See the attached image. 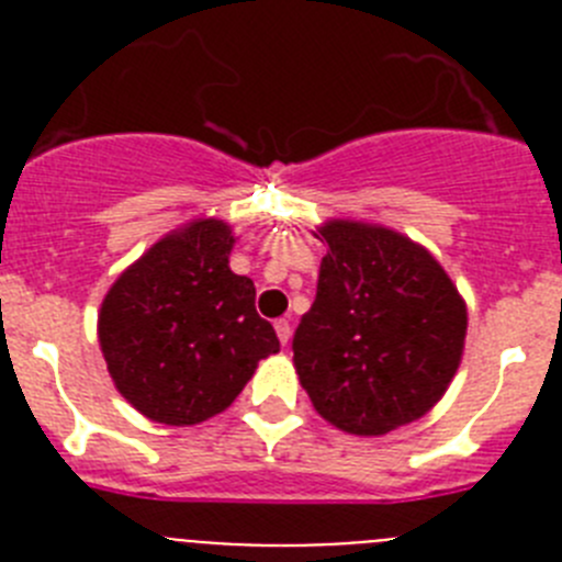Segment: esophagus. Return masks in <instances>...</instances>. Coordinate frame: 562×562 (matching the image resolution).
I'll list each match as a JSON object with an SVG mask.
<instances>
[{
    "instance_id": "esophagus-1",
    "label": "esophagus",
    "mask_w": 562,
    "mask_h": 562,
    "mask_svg": "<svg viewBox=\"0 0 562 562\" xmlns=\"http://www.w3.org/2000/svg\"><path fill=\"white\" fill-rule=\"evenodd\" d=\"M276 335H278V340L286 346V342H290V337H292L290 321H284V317H281V321H276Z\"/></svg>"
}]
</instances>
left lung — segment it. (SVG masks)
Wrapping results in <instances>:
<instances>
[{"mask_svg": "<svg viewBox=\"0 0 562 562\" xmlns=\"http://www.w3.org/2000/svg\"><path fill=\"white\" fill-rule=\"evenodd\" d=\"M317 295L292 351L326 422L382 436L428 414L461 362L467 306L425 247L382 225L331 220Z\"/></svg>", "mask_w": 562, "mask_h": 562, "instance_id": "1", "label": "left lung"}]
</instances>
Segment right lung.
I'll return each instance as SVG.
<instances>
[{"instance_id":"obj_1","label":"right lung","mask_w":562,"mask_h":562,"mask_svg":"<svg viewBox=\"0 0 562 562\" xmlns=\"http://www.w3.org/2000/svg\"><path fill=\"white\" fill-rule=\"evenodd\" d=\"M233 233L196 220L148 247L112 284L98 315L103 360L134 408L162 425H196L241 394L276 329L256 286L227 265Z\"/></svg>"}]
</instances>
